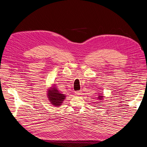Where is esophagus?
Segmentation results:
<instances>
[{"mask_svg":"<svg viewBox=\"0 0 147 147\" xmlns=\"http://www.w3.org/2000/svg\"><path fill=\"white\" fill-rule=\"evenodd\" d=\"M82 94V91H75V94L77 95V96H80Z\"/></svg>","mask_w":147,"mask_h":147,"instance_id":"obj_1","label":"esophagus"}]
</instances>
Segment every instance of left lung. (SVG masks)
<instances>
[{"mask_svg": "<svg viewBox=\"0 0 147 147\" xmlns=\"http://www.w3.org/2000/svg\"><path fill=\"white\" fill-rule=\"evenodd\" d=\"M104 96L103 95L99 94V96L97 97V99L100 100H102V99H104Z\"/></svg>", "mask_w": 147, "mask_h": 147, "instance_id": "8db88e82", "label": "left lung"}]
</instances>
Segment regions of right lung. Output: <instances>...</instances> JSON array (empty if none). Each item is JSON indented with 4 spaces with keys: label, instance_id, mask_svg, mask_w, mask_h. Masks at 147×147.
<instances>
[{
    "label": "right lung",
    "instance_id": "right-lung-1",
    "mask_svg": "<svg viewBox=\"0 0 147 147\" xmlns=\"http://www.w3.org/2000/svg\"><path fill=\"white\" fill-rule=\"evenodd\" d=\"M47 97L50 104L57 107L61 106L63 103L66 96L59 91L56 86L53 85L48 88L47 90Z\"/></svg>",
    "mask_w": 147,
    "mask_h": 147
}]
</instances>
